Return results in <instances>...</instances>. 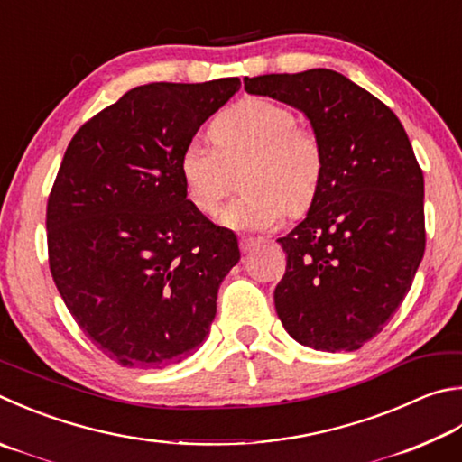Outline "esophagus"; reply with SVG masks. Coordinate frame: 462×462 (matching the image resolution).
<instances>
[{"mask_svg":"<svg viewBox=\"0 0 462 462\" xmlns=\"http://www.w3.org/2000/svg\"><path fill=\"white\" fill-rule=\"evenodd\" d=\"M263 245V240L260 238H240V250L242 253H253V250L256 248V246H260Z\"/></svg>","mask_w":462,"mask_h":462,"instance_id":"34e87169","label":"esophagus"}]
</instances>
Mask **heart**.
<instances>
[{"mask_svg":"<svg viewBox=\"0 0 462 462\" xmlns=\"http://www.w3.org/2000/svg\"><path fill=\"white\" fill-rule=\"evenodd\" d=\"M214 147L189 141L181 149L178 171L188 199L198 212L214 216L230 191V171L240 173L245 194L220 214L232 230L264 232L284 216L303 214L319 194L325 170L321 141L297 125L295 113L279 100L242 98L209 125Z\"/></svg>","mask_w":462,"mask_h":462,"instance_id":"heart-1","label":"heart"}]
</instances>
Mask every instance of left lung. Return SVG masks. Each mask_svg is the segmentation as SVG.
<instances>
[{
  "label": "left lung",
  "instance_id": "left-lung-1",
  "mask_svg": "<svg viewBox=\"0 0 462 462\" xmlns=\"http://www.w3.org/2000/svg\"><path fill=\"white\" fill-rule=\"evenodd\" d=\"M245 90L299 108L325 155L307 217L279 238L287 271L276 315L300 346L356 351L396 313L424 256V175L412 145L382 100L335 70L246 77Z\"/></svg>",
  "mask_w": 462,
  "mask_h": 462
}]
</instances>
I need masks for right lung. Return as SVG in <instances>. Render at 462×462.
Returning <instances> with one entry per match:
<instances>
[{"label":"right lung","mask_w":462,"mask_h":462,"mask_svg":"<svg viewBox=\"0 0 462 462\" xmlns=\"http://www.w3.org/2000/svg\"><path fill=\"white\" fill-rule=\"evenodd\" d=\"M240 88L151 82L92 116L66 149L46 209L50 271L74 321L125 367H165L202 346L234 232L198 212L181 149Z\"/></svg>","instance_id":"1"}]
</instances>
